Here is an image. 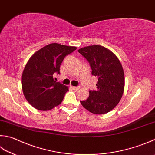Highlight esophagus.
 Segmentation results:
<instances>
[{
    "label": "esophagus",
    "instance_id": "1",
    "mask_svg": "<svg viewBox=\"0 0 155 155\" xmlns=\"http://www.w3.org/2000/svg\"><path fill=\"white\" fill-rule=\"evenodd\" d=\"M71 87H72V88L74 89V90H79V89L80 88V87H79V86H71Z\"/></svg>",
    "mask_w": 155,
    "mask_h": 155
}]
</instances>
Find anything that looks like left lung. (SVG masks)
<instances>
[{
	"mask_svg": "<svg viewBox=\"0 0 155 155\" xmlns=\"http://www.w3.org/2000/svg\"><path fill=\"white\" fill-rule=\"evenodd\" d=\"M78 52L88 61L92 75L98 77L96 90H89L88 98L80 101L81 105L97 115L110 111L124 91V72L120 61L113 52L100 45L86 46Z\"/></svg>",
	"mask_w": 155,
	"mask_h": 155,
	"instance_id": "1",
	"label": "left lung"
}]
</instances>
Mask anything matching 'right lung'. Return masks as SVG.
<instances>
[{"instance_id": "right-lung-1", "label": "right lung", "mask_w": 155, "mask_h": 155, "mask_svg": "<svg viewBox=\"0 0 155 155\" xmlns=\"http://www.w3.org/2000/svg\"><path fill=\"white\" fill-rule=\"evenodd\" d=\"M75 46L52 43L32 55L22 74V90L28 102L35 109L48 110L61 103L69 89L56 82L54 74H60V66Z\"/></svg>"}]
</instances>
